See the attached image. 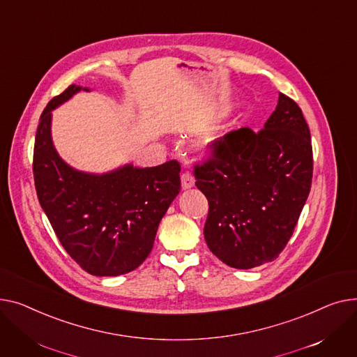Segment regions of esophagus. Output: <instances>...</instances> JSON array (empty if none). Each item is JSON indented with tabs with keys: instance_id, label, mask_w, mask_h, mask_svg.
<instances>
[{
	"instance_id": "34e87169",
	"label": "esophagus",
	"mask_w": 357,
	"mask_h": 357,
	"mask_svg": "<svg viewBox=\"0 0 357 357\" xmlns=\"http://www.w3.org/2000/svg\"><path fill=\"white\" fill-rule=\"evenodd\" d=\"M195 183H196V180L192 174H188V173L181 174V188H183V190H188V188L195 187Z\"/></svg>"
}]
</instances>
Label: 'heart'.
Listing matches in <instances>:
<instances>
[{
	"label": "heart",
	"mask_w": 357,
	"mask_h": 357,
	"mask_svg": "<svg viewBox=\"0 0 357 357\" xmlns=\"http://www.w3.org/2000/svg\"><path fill=\"white\" fill-rule=\"evenodd\" d=\"M215 139H216V137H212V138H211V139H208V141H207V142H206V144H204V146H207V145H208V144H211V142H212V141H215Z\"/></svg>",
	"instance_id": "1"
}]
</instances>
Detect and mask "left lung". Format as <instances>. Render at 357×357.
I'll use <instances>...</instances> for the list:
<instances>
[{"instance_id": "1", "label": "left lung", "mask_w": 357, "mask_h": 357, "mask_svg": "<svg viewBox=\"0 0 357 357\" xmlns=\"http://www.w3.org/2000/svg\"><path fill=\"white\" fill-rule=\"evenodd\" d=\"M207 197L204 239L226 265L249 269L278 258L307 202L312 178L308 125L298 105L278 95L264 128H241L195 167Z\"/></svg>"}]
</instances>
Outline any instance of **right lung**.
I'll return each instance as SVG.
<instances>
[{"label": "right lung", "mask_w": 357, "mask_h": 357, "mask_svg": "<svg viewBox=\"0 0 357 357\" xmlns=\"http://www.w3.org/2000/svg\"><path fill=\"white\" fill-rule=\"evenodd\" d=\"M80 91L70 85L40 116L34 183L41 208L66 252L91 275L118 277L150 255L158 225L180 192V165L131 162L107 173L80 172L63 160L52 138V112Z\"/></svg>", "instance_id": "add662e5"}]
</instances>
